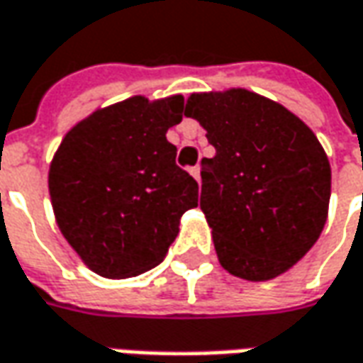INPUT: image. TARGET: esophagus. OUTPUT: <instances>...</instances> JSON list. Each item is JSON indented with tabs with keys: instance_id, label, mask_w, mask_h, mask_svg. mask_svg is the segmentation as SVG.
I'll return each mask as SVG.
<instances>
[{
	"instance_id": "obj_1",
	"label": "esophagus",
	"mask_w": 363,
	"mask_h": 363,
	"mask_svg": "<svg viewBox=\"0 0 363 363\" xmlns=\"http://www.w3.org/2000/svg\"><path fill=\"white\" fill-rule=\"evenodd\" d=\"M189 174H191V176L198 179V184H199V182H201V169H199V165H196V167H191V169H189Z\"/></svg>"
}]
</instances>
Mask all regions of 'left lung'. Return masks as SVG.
<instances>
[{
	"mask_svg": "<svg viewBox=\"0 0 363 363\" xmlns=\"http://www.w3.org/2000/svg\"><path fill=\"white\" fill-rule=\"evenodd\" d=\"M216 155L201 160L199 208L230 274L264 281L310 252L328 218L332 169L313 131L291 111L247 89L191 94Z\"/></svg>",
	"mask_w": 363,
	"mask_h": 363,
	"instance_id": "1",
	"label": "left lung"
}]
</instances>
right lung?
Returning <instances> with one entry per match:
<instances>
[{
  "label": "right lung",
  "instance_id": "obj_1",
  "mask_svg": "<svg viewBox=\"0 0 363 363\" xmlns=\"http://www.w3.org/2000/svg\"><path fill=\"white\" fill-rule=\"evenodd\" d=\"M184 97H130L67 131L50 167L55 220L85 266L121 279L155 267L198 206V182L176 164L165 133Z\"/></svg>",
  "mask_w": 363,
  "mask_h": 363
}]
</instances>
